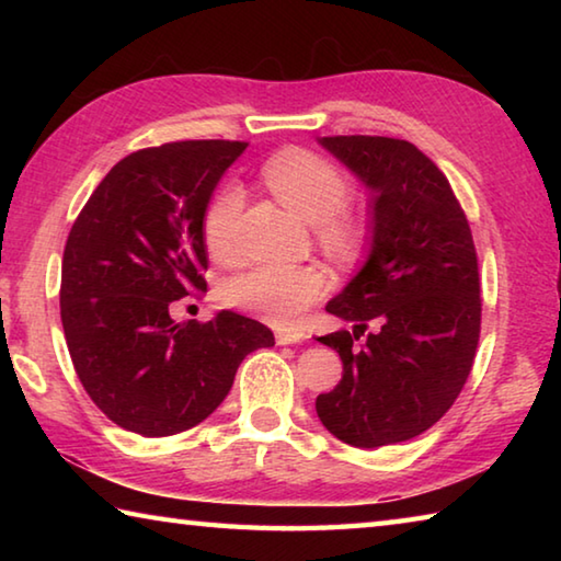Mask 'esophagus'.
Listing matches in <instances>:
<instances>
[{"instance_id":"obj_1","label":"esophagus","mask_w":561,"mask_h":561,"mask_svg":"<svg viewBox=\"0 0 561 561\" xmlns=\"http://www.w3.org/2000/svg\"><path fill=\"white\" fill-rule=\"evenodd\" d=\"M274 339H277V344H282V346L299 344V341L304 339V331L301 329H279L277 334H274Z\"/></svg>"}]
</instances>
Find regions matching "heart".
<instances>
[{
    "label": "heart",
    "mask_w": 561,
    "mask_h": 561,
    "mask_svg": "<svg viewBox=\"0 0 561 561\" xmlns=\"http://www.w3.org/2000/svg\"><path fill=\"white\" fill-rule=\"evenodd\" d=\"M264 185L279 203L307 222H317L331 250L348 254L360 242V225L341 213L351 187L346 178L309 150H282L262 165ZM240 187L225 185L203 215V240L215 262H234L237 225L242 213ZM327 291V274L314 264H257L222 284V301L252 311L272 324H291Z\"/></svg>",
    "instance_id": "1"
}]
</instances>
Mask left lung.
<instances>
[{"instance_id": "left-lung-1", "label": "left lung", "mask_w": 561, "mask_h": 561, "mask_svg": "<svg viewBox=\"0 0 561 561\" xmlns=\"http://www.w3.org/2000/svg\"><path fill=\"white\" fill-rule=\"evenodd\" d=\"M368 193L366 260L329 314L354 324L317 341L344 360L317 398L324 428L354 448L411 440L455 403L480 339L478 257L448 178L413 144L319 138ZM368 320L379 324L358 350Z\"/></svg>"}]
</instances>
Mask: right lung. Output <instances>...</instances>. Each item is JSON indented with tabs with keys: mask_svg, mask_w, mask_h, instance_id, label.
Returning <instances> with one entry per match:
<instances>
[{
	"mask_svg": "<svg viewBox=\"0 0 561 561\" xmlns=\"http://www.w3.org/2000/svg\"><path fill=\"white\" fill-rule=\"evenodd\" d=\"M247 144L183 140L130 153L76 217L61 262V324L76 374L121 428L163 438L225 401L247 354L274 334L234 311L178 321L205 289L203 215Z\"/></svg>",
	"mask_w": 561,
	"mask_h": 561,
	"instance_id": "obj_1",
	"label": "right lung"
}]
</instances>
